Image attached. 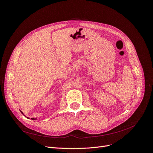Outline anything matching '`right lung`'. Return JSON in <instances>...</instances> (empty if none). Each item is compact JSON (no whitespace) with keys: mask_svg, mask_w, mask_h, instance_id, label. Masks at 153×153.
Segmentation results:
<instances>
[{"mask_svg":"<svg viewBox=\"0 0 153 153\" xmlns=\"http://www.w3.org/2000/svg\"><path fill=\"white\" fill-rule=\"evenodd\" d=\"M21 112H22V114H23V112H22V111H21ZM31 119H32V120H36V118H31Z\"/></svg>","mask_w":153,"mask_h":153,"instance_id":"1","label":"right lung"}]
</instances>
